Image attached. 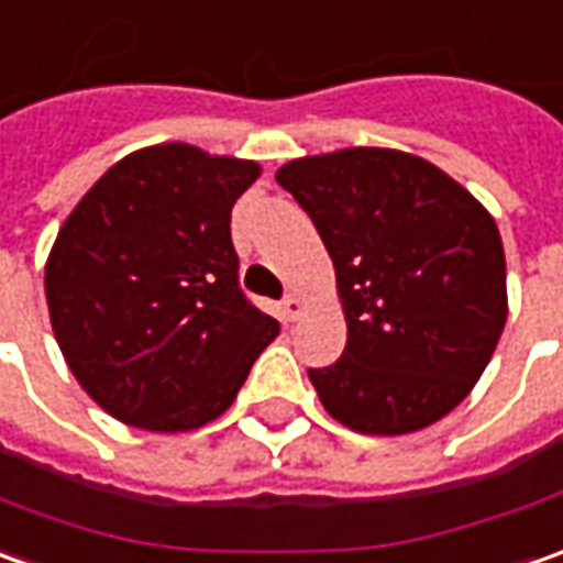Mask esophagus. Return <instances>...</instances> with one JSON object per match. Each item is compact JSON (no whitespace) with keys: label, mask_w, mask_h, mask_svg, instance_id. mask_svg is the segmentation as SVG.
<instances>
[{"label":"esophagus","mask_w":563,"mask_h":563,"mask_svg":"<svg viewBox=\"0 0 563 563\" xmlns=\"http://www.w3.org/2000/svg\"><path fill=\"white\" fill-rule=\"evenodd\" d=\"M300 312H303V303H300V297H297V294H288V297L282 300V319H285V322H294V319H297Z\"/></svg>","instance_id":"obj_1"}]
</instances>
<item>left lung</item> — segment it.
<instances>
[{
	"instance_id": "obj_1",
	"label": "left lung",
	"mask_w": 563,
	"mask_h": 563,
	"mask_svg": "<svg viewBox=\"0 0 563 563\" xmlns=\"http://www.w3.org/2000/svg\"><path fill=\"white\" fill-rule=\"evenodd\" d=\"M278 185L309 213L338 275L346 346L309 368L331 418L396 437L449 415L508 319L496 220L428 161L343 148L290 161Z\"/></svg>"
}]
</instances>
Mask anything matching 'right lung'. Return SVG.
<instances>
[{
    "label": "right lung",
    "mask_w": 563,
    "mask_h": 563,
    "mask_svg": "<svg viewBox=\"0 0 563 563\" xmlns=\"http://www.w3.org/2000/svg\"><path fill=\"white\" fill-rule=\"evenodd\" d=\"M260 164L183 142L117 161L45 263L52 331L79 387L142 431L220 418L278 322L244 297L232 207Z\"/></svg>",
    "instance_id": "right-lung-1"
}]
</instances>
